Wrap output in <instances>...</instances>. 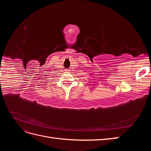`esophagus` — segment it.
<instances>
[{
	"instance_id": "1",
	"label": "esophagus",
	"mask_w": 151,
	"mask_h": 151,
	"mask_svg": "<svg viewBox=\"0 0 151 151\" xmlns=\"http://www.w3.org/2000/svg\"><path fill=\"white\" fill-rule=\"evenodd\" d=\"M65 72H69V70H68V69H66V70H65Z\"/></svg>"
}]
</instances>
